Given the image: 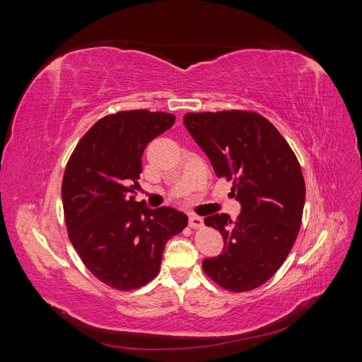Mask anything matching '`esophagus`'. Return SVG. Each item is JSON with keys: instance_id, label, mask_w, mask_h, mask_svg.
Wrapping results in <instances>:
<instances>
[{"instance_id": "1", "label": "esophagus", "mask_w": 362, "mask_h": 362, "mask_svg": "<svg viewBox=\"0 0 362 362\" xmlns=\"http://www.w3.org/2000/svg\"><path fill=\"white\" fill-rule=\"evenodd\" d=\"M189 225L190 228L193 229H199L204 226V218L201 216H196V214H192L190 218H189Z\"/></svg>"}]
</instances>
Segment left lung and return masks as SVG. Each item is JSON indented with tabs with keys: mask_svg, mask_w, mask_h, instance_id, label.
<instances>
[{
	"mask_svg": "<svg viewBox=\"0 0 362 362\" xmlns=\"http://www.w3.org/2000/svg\"><path fill=\"white\" fill-rule=\"evenodd\" d=\"M184 125L217 177L233 181L242 205L235 222L225 213L204 218L218 229L225 247L204 259L202 269L225 290H254L275 275L299 234L305 205L300 164L279 131L258 113H187Z\"/></svg>",
	"mask_w": 362,
	"mask_h": 362,
	"instance_id": "obj_1",
	"label": "left lung"
}]
</instances>
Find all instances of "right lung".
<instances>
[{"instance_id": "obj_1", "label": "right lung", "mask_w": 362, "mask_h": 362, "mask_svg": "<svg viewBox=\"0 0 362 362\" xmlns=\"http://www.w3.org/2000/svg\"><path fill=\"white\" fill-rule=\"evenodd\" d=\"M175 122L170 113L108 115L75 146L62 182L68 234L84 266L105 286L134 290L154 279L169 240L189 218L170 206L136 202L141 156Z\"/></svg>"}]
</instances>
